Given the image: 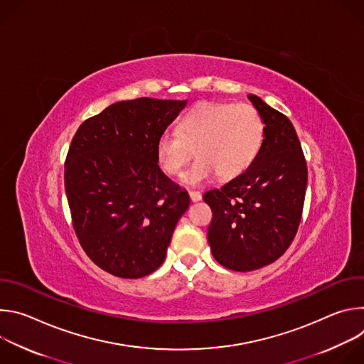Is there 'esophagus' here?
Returning a JSON list of instances; mask_svg holds the SVG:
<instances>
[{
    "label": "esophagus",
    "instance_id": "34e87169",
    "mask_svg": "<svg viewBox=\"0 0 364 364\" xmlns=\"http://www.w3.org/2000/svg\"><path fill=\"white\" fill-rule=\"evenodd\" d=\"M188 196H190V200H191V201H200L201 197H203L200 191H193V190L188 191Z\"/></svg>",
    "mask_w": 364,
    "mask_h": 364
}]
</instances>
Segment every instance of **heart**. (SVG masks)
Here are the masks:
<instances>
[{"label":"heart","instance_id":"obj_1","mask_svg":"<svg viewBox=\"0 0 364 364\" xmlns=\"http://www.w3.org/2000/svg\"><path fill=\"white\" fill-rule=\"evenodd\" d=\"M265 141V122L249 103H201L187 112L176 131H164L155 145L157 160L170 177H180L194 149L198 160L184 176L188 186L243 174Z\"/></svg>","mask_w":364,"mask_h":364}]
</instances>
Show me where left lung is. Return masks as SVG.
Masks as SVG:
<instances>
[{"label":"left lung","instance_id":"1","mask_svg":"<svg viewBox=\"0 0 364 364\" xmlns=\"http://www.w3.org/2000/svg\"><path fill=\"white\" fill-rule=\"evenodd\" d=\"M265 122L255 163L203 198L213 212L207 239L216 261L237 272L275 262L292 243L302 216L306 163L291 121L256 95H247Z\"/></svg>","mask_w":364,"mask_h":364}]
</instances>
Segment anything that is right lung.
Returning a JSON list of instances; mask_svg holds the SVG:
<instances>
[{
  "label": "right lung",
  "mask_w": 364,
  "mask_h": 364,
  "mask_svg": "<svg viewBox=\"0 0 364 364\" xmlns=\"http://www.w3.org/2000/svg\"><path fill=\"white\" fill-rule=\"evenodd\" d=\"M187 100H121L86 119L65 163L72 223L100 269L136 279L159 269L190 197L159 167V136Z\"/></svg>",
  "instance_id": "obj_1"
}]
</instances>
